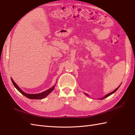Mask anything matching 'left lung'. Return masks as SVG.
Returning a JSON list of instances; mask_svg holds the SVG:
<instances>
[{"instance_id":"1","label":"left lung","mask_w":135,"mask_h":135,"mask_svg":"<svg viewBox=\"0 0 135 135\" xmlns=\"http://www.w3.org/2000/svg\"><path fill=\"white\" fill-rule=\"evenodd\" d=\"M119 87H118L117 88H116V89H115L114 90H113V91H112V92H110V93H109V94H107V95H105V96L104 97H103V98H100V100H102V99H104V98H106V97H108V96H110V95H111L112 94H113V93H114V92H115V91H116L117 89H118V88H119ZM85 94H86V96H88V95L87 94H86V93H85Z\"/></svg>"}]
</instances>
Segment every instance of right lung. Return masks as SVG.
<instances>
[{
    "label": "right lung",
    "instance_id": "right-lung-1",
    "mask_svg": "<svg viewBox=\"0 0 135 135\" xmlns=\"http://www.w3.org/2000/svg\"><path fill=\"white\" fill-rule=\"evenodd\" d=\"M11 81L12 82V84L13 85H14V86L15 87V88L17 89L19 92L21 93H22L23 95H24L25 96H26V97H27L30 99H35V100H39V99H43V98H45L46 97L48 94H50L51 91L54 89V88H55V85L53 86H52L51 88L49 89L48 90H46L44 92L41 93H38V94H28V93H26L25 92H24L21 89L19 88L17 85L16 84V83L14 81V80H12V78H11Z\"/></svg>",
    "mask_w": 135,
    "mask_h": 135
}]
</instances>
